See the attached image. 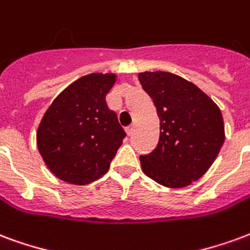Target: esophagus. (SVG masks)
<instances>
[{
    "mask_svg": "<svg viewBox=\"0 0 250 250\" xmlns=\"http://www.w3.org/2000/svg\"><path fill=\"white\" fill-rule=\"evenodd\" d=\"M126 133H127V136H129V137H132L133 133H134V127H133V126L126 127Z\"/></svg>",
    "mask_w": 250,
    "mask_h": 250,
    "instance_id": "34e87169",
    "label": "esophagus"
}]
</instances>
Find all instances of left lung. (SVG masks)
Wrapping results in <instances>:
<instances>
[{"label":"left lung","mask_w":250,"mask_h":250,"mask_svg":"<svg viewBox=\"0 0 250 250\" xmlns=\"http://www.w3.org/2000/svg\"><path fill=\"white\" fill-rule=\"evenodd\" d=\"M138 80L160 118L157 146L140 157L144 173L164 187H188L207 173L220 153L225 140L221 110L177 74L144 72Z\"/></svg>","instance_id":"8db88e82"}]
</instances>
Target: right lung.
<instances>
[{
    "mask_svg": "<svg viewBox=\"0 0 250 250\" xmlns=\"http://www.w3.org/2000/svg\"><path fill=\"white\" fill-rule=\"evenodd\" d=\"M113 73H92L58 94L43 114L37 146L49 170L73 185H86L109 170L126 133L107 107Z\"/></svg>",
    "mask_w": 250,
    "mask_h": 250,
    "instance_id": "right-lung-1",
    "label": "right lung"
}]
</instances>
